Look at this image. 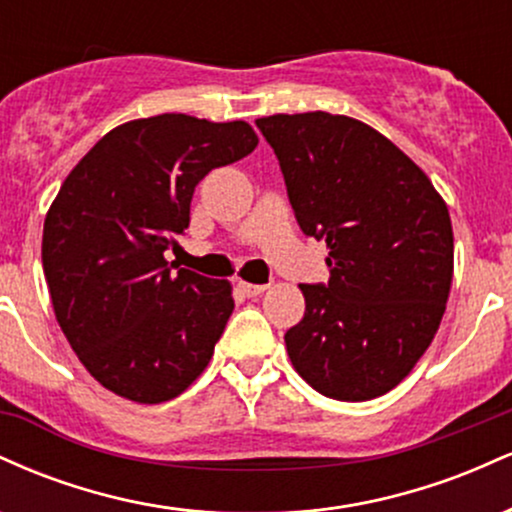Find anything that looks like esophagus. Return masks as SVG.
Listing matches in <instances>:
<instances>
[{"mask_svg":"<svg viewBox=\"0 0 512 512\" xmlns=\"http://www.w3.org/2000/svg\"><path fill=\"white\" fill-rule=\"evenodd\" d=\"M267 289H269L267 284H245V281H240V291H243L248 298L262 296V293L267 291Z\"/></svg>","mask_w":512,"mask_h":512,"instance_id":"obj_1","label":"esophagus"}]
</instances>
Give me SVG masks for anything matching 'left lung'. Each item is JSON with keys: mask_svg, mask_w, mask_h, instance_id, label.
<instances>
[{"mask_svg": "<svg viewBox=\"0 0 512 512\" xmlns=\"http://www.w3.org/2000/svg\"><path fill=\"white\" fill-rule=\"evenodd\" d=\"M305 236L330 248L327 284H301L305 315L284 334L320 395L366 402L402 383L436 337L452 281V223L424 170L344 115L255 120Z\"/></svg>", "mask_w": 512, "mask_h": 512, "instance_id": "left-lung-1", "label": "left lung"}]
</instances>
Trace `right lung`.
<instances>
[{"instance_id": "obj_1", "label": "right lung", "mask_w": 512, "mask_h": 512, "mask_svg": "<svg viewBox=\"0 0 512 512\" xmlns=\"http://www.w3.org/2000/svg\"><path fill=\"white\" fill-rule=\"evenodd\" d=\"M255 146L243 120L163 113L115 127L62 182L45 216V281L69 346L115 395L168 402L207 368L231 284L175 273L163 252L190 226L199 180Z\"/></svg>"}]
</instances>
